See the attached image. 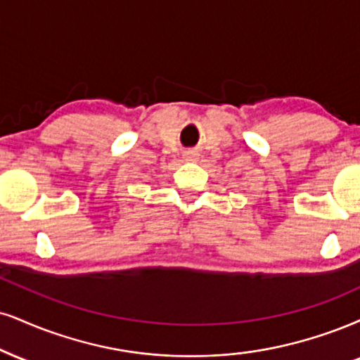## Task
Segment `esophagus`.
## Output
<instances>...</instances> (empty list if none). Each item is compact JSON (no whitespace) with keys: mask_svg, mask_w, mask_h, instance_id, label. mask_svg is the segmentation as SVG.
<instances>
[{"mask_svg":"<svg viewBox=\"0 0 360 360\" xmlns=\"http://www.w3.org/2000/svg\"><path fill=\"white\" fill-rule=\"evenodd\" d=\"M184 159H186V161H189V162L198 161V153H196V150H186Z\"/></svg>","mask_w":360,"mask_h":360,"instance_id":"34e87169","label":"esophagus"}]
</instances>
